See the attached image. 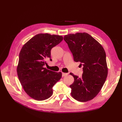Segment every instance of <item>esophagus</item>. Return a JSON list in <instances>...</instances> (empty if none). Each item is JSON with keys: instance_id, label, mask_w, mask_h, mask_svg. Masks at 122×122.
<instances>
[{"instance_id": "obj_1", "label": "esophagus", "mask_w": 122, "mask_h": 122, "mask_svg": "<svg viewBox=\"0 0 122 122\" xmlns=\"http://www.w3.org/2000/svg\"><path fill=\"white\" fill-rule=\"evenodd\" d=\"M68 73H62V76H68Z\"/></svg>"}]
</instances>
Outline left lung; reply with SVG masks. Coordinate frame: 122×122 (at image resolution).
<instances>
[{"label": "left lung", "instance_id": "8db88e82", "mask_svg": "<svg viewBox=\"0 0 122 122\" xmlns=\"http://www.w3.org/2000/svg\"><path fill=\"white\" fill-rule=\"evenodd\" d=\"M73 54L74 61L83 66L81 77H74L73 84L70 85L71 94L80 102H87L97 96L102 89L108 73L106 53L103 46L87 33H76L64 36Z\"/></svg>", "mask_w": 122, "mask_h": 122}]
</instances>
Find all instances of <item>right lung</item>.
Wrapping results in <instances>:
<instances>
[{"instance_id":"obj_1","label":"right lung","mask_w":122,"mask_h":122,"mask_svg":"<svg viewBox=\"0 0 122 122\" xmlns=\"http://www.w3.org/2000/svg\"><path fill=\"white\" fill-rule=\"evenodd\" d=\"M63 40V37L40 33L22 46L17 68L18 76L25 91L31 97L43 101L51 97L52 87L62 77L61 72L44 68L51 59V50Z\"/></svg>"}]
</instances>
